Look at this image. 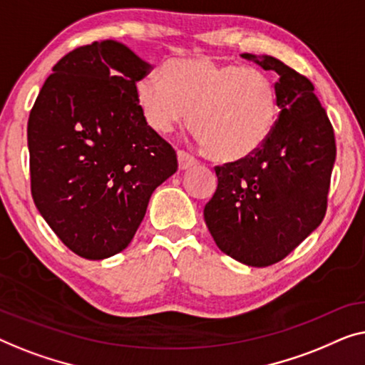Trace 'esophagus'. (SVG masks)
Here are the masks:
<instances>
[{
  "mask_svg": "<svg viewBox=\"0 0 365 365\" xmlns=\"http://www.w3.org/2000/svg\"><path fill=\"white\" fill-rule=\"evenodd\" d=\"M177 158H178V168L180 170H188V168H193L197 165V160H195L193 157H190L187 152H178L177 153Z\"/></svg>",
  "mask_w": 365,
  "mask_h": 365,
  "instance_id": "1",
  "label": "esophagus"
}]
</instances>
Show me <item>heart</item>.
<instances>
[{
  "label": "heart",
  "instance_id": "obj_1",
  "mask_svg": "<svg viewBox=\"0 0 365 365\" xmlns=\"http://www.w3.org/2000/svg\"><path fill=\"white\" fill-rule=\"evenodd\" d=\"M135 94L143 119L158 133H170L190 112L198 143L218 163L255 155L279 117L278 91L268 76L210 56L168 61L160 78L137 81Z\"/></svg>",
  "mask_w": 365,
  "mask_h": 365
}]
</instances>
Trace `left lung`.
<instances>
[{
	"label": "left lung",
	"instance_id": "1",
	"mask_svg": "<svg viewBox=\"0 0 365 365\" xmlns=\"http://www.w3.org/2000/svg\"><path fill=\"white\" fill-rule=\"evenodd\" d=\"M241 58L279 76V119L255 155L215 168L218 187L203 217L223 253L263 268L283 259L321 225L336 140L309 79L273 56Z\"/></svg>",
	"mask_w": 365,
	"mask_h": 365
}]
</instances>
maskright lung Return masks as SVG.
I'll return each instance as SVG.
<instances>
[{
    "label": "right lung",
    "instance_id": "add662e5",
    "mask_svg": "<svg viewBox=\"0 0 365 365\" xmlns=\"http://www.w3.org/2000/svg\"><path fill=\"white\" fill-rule=\"evenodd\" d=\"M150 69L119 41L82 46L54 66L29 114L34 205L86 259L125 250L153 190L177 172L175 150L137 102V81Z\"/></svg>",
    "mask_w": 365,
    "mask_h": 365
}]
</instances>
